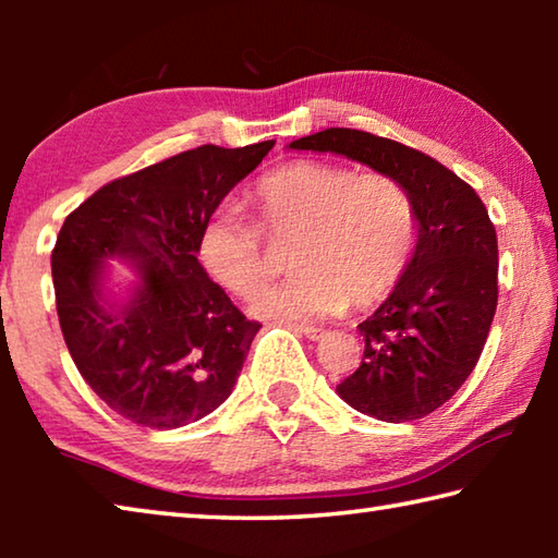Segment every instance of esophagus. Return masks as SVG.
Wrapping results in <instances>:
<instances>
[{"label":"esophagus","instance_id":"1","mask_svg":"<svg viewBox=\"0 0 558 558\" xmlns=\"http://www.w3.org/2000/svg\"><path fill=\"white\" fill-rule=\"evenodd\" d=\"M290 327L295 329V332L305 335L307 339H313V342H317V339H323V337H325V329H323V327H315V325H302V323H292Z\"/></svg>","mask_w":558,"mask_h":558}]
</instances>
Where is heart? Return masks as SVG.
I'll use <instances>...</instances> for the list:
<instances>
[{
  "instance_id": "obj_1",
  "label": "heart",
  "mask_w": 558,
  "mask_h": 558,
  "mask_svg": "<svg viewBox=\"0 0 558 558\" xmlns=\"http://www.w3.org/2000/svg\"><path fill=\"white\" fill-rule=\"evenodd\" d=\"M251 199L258 223L235 202L214 206L196 239V256L216 286L251 300L271 271L267 240L295 238L296 272L259 291L253 310L260 315L313 319L344 313L349 302L369 307L389 295L411 266L413 202L381 172L298 159L263 174Z\"/></svg>"
}]
</instances>
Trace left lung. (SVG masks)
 Returning <instances> with one entry per match:
<instances>
[{"label":"left lung","instance_id":"left-lung-1","mask_svg":"<svg viewBox=\"0 0 558 558\" xmlns=\"http://www.w3.org/2000/svg\"><path fill=\"white\" fill-rule=\"evenodd\" d=\"M292 149L337 153L409 192L418 245L399 286L359 325L364 359L337 386L356 411L415 421L452 399L475 369L497 310V233L468 182L421 149L364 130L327 128Z\"/></svg>","mask_w":558,"mask_h":558}]
</instances>
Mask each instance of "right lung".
<instances>
[{"label":"right lung","instance_id":"right-lung-1","mask_svg":"<svg viewBox=\"0 0 558 558\" xmlns=\"http://www.w3.org/2000/svg\"><path fill=\"white\" fill-rule=\"evenodd\" d=\"M272 145L186 149L112 179L65 216L51 253L61 332L83 379L122 418L169 430L229 399L260 325L206 276L196 239ZM112 252L144 272L120 314L99 305L97 288Z\"/></svg>","mask_w":558,"mask_h":558}]
</instances>
